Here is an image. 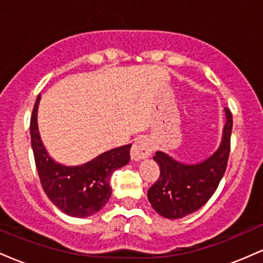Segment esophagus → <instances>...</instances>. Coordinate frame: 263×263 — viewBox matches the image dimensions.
Masks as SVG:
<instances>
[{"instance_id":"obj_1","label":"esophagus","mask_w":263,"mask_h":263,"mask_svg":"<svg viewBox=\"0 0 263 263\" xmlns=\"http://www.w3.org/2000/svg\"><path fill=\"white\" fill-rule=\"evenodd\" d=\"M151 151H152V147H151L148 140L144 137H140L132 144L131 158L134 161H140V159L147 158L151 155Z\"/></svg>"}]
</instances>
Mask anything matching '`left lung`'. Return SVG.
Wrapping results in <instances>:
<instances>
[{"mask_svg":"<svg viewBox=\"0 0 263 263\" xmlns=\"http://www.w3.org/2000/svg\"><path fill=\"white\" fill-rule=\"evenodd\" d=\"M226 123L219 149L199 164H183L163 152L153 159L159 165L158 180L148 189L152 208L167 219H180L200 209L213 197L228 167L232 115L225 107Z\"/></svg>","mask_w":263,"mask_h":263,"instance_id":"left-lung-1","label":"left lung"}]
</instances>
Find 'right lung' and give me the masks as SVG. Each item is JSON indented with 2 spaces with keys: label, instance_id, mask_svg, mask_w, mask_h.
I'll return each instance as SVG.
<instances>
[{
  "label": "right lung",
  "instance_id": "right-lung-1",
  "mask_svg": "<svg viewBox=\"0 0 263 263\" xmlns=\"http://www.w3.org/2000/svg\"><path fill=\"white\" fill-rule=\"evenodd\" d=\"M41 95L34 102L31 116V143L35 167L43 190L58 209L74 218H86L98 213L111 197L110 178L129 162L131 144L102 153L78 167H66L50 158L45 151L37 125Z\"/></svg>",
  "mask_w": 263,
  "mask_h": 263
}]
</instances>
